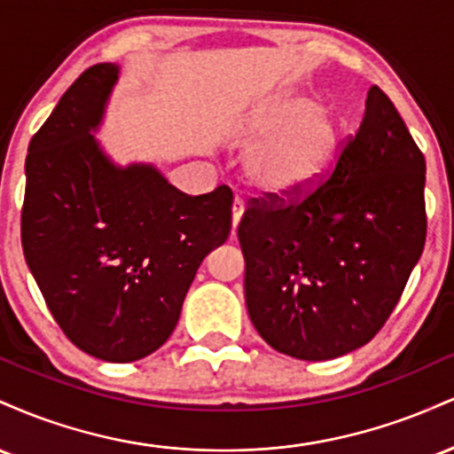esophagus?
<instances>
[{
    "label": "esophagus",
    "mask_w": 454,
    "mask_h": 454,
    "mask_svg": "<svg viewBox=\"0 0 454 454\" xmlns=\"http://www.w3.org/2000/svg\"><path fill=\"white\" fill-rule=\"evenodd\" d=\"M243 200L241 198H234L232 200V237H234V231H237V226H239V222H241V217H243Z\"/></svg>",
    "instance_id": "34e87169"
}]
</instances>
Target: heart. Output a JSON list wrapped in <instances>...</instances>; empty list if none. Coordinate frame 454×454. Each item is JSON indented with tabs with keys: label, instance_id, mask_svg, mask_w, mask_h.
Here are the masks:
<instances>
[{
	"label": "heart",
	"instance_id": "obj_1",
	"mask_svg": "<svg viewBox=\"0 0 454 454\" xmlns=\"http://www.w3.org/2000/svg\"><path fill=\"white\" fill-rule=\"evenodd\" d=\"M234 137L245 149L241 175L254 194L299 198L316 190L340 158L341 128L307 93H279L256 104Z\"/></svg>",
	"mask_w": 454,
	"mask_h": 454
}]
</instances>
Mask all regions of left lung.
Masks as SVG:
<instances>
[{"label":"left lung","instance_id":"1","mask_svg":"<svg viewBox=\"0 0 454 454\" xmlns=\"http://www.w3.org/2000/svg\"><path fill=\"white\" fill-rule=\"evenodd\" d=\"M425 158L376 85L331 179L239 223L245 303L264 341L328 361L373 340L425 247Z\"/></svg>","mask_w":454,"mask_h":454}]
</instances>
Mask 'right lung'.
I'll return each instance as SVG.
<instances>
[{"mask_svg": "<svg viewBox=\"0 0 454 454\" xmlns=\"http://www.w3.org/2000/svg\"><path fill=\"white\" fill-rule=\"evenodd\" d=\"M117 81V64L91 66L31 138L20 241L67 340L132 363L175 331L198 267L231 234L232 194L187 196L151 161L117 164L96 138Z\"/></svg>", "mask_w": 454, "mask_h": 454, "instance_id": "obj_1", "label": "right lung"}]
</instances>
